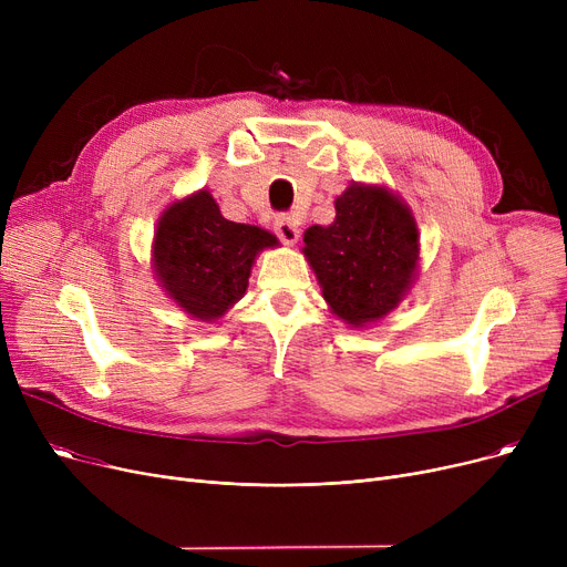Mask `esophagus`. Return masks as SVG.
Here are the masks:
<instances>
[{"instance_id": "34e87169", "label": "esophagus", "mask_w": 567, "mask_h": 567, "mask_svg": "<svg viewBox=\"0 0 567 567\" xmlns=\"http://www.w3.org/2000/svg\"><path fill=\"white\" fill-rule=\"evenodd\" d=\"M274 229H276L280 241L287 244V246H293L296 241H299V234H301V231H299V225H296L289 216H280V218L276 220Z\"/></svg>"}]
</instances>
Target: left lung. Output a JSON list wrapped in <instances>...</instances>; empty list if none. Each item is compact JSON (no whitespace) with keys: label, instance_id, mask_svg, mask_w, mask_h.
Instances as JSON below:
<instances>
[{"label":"left lung","instance_id":"left-lung-1","mask_svg":"<svg viewBox=\"0 0 567 567\" xmlns=\"http://www.w3.org/2000/svg\"><path fill=\"white\" fill-rule=\"evenodd\" d=\"M301 250L331 312L349 329H368L389 317L419 278L421 231L395 190L351 182L336 197V220L308 227Z\"/></svg>","mask_w":567,"mask_h":567}]
</instances>
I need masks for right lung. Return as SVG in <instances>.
<instances>
[{"label":"right lung","mask_w":567,"mask_h":567,"mask_svg":"<svg viewBox=\"0 0 567 567\" xmlns=\"http://www.w3.org/2000/svg\"><path fill=\"white\" fill-rule=\"evenodd\" d=\"M278 246L276 234L227 220L202 188L165 206L154 229L152 271L176 308L214 323L244 299L259 252Z\"/></svg>","instance_id":"add662e5"}]
</instances>
